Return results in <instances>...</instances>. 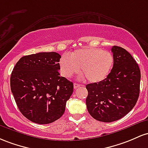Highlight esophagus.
Listing matches in <instances>:
<instances>
[{"instance_id": "1", "label": "esophagus", "mask_w": 148, "mask_h": 148, "mask_svg": "<svg viewBox=\"0 0 148 148\" xmlns=\"http://www.w3.org/2000/svg\"><path fill=\"white\" fill-rule=\"evenodd\" d=\"M74 89H77V87H79V86H80V84H77V83H74Z\"/></svg>"}]
</instances>
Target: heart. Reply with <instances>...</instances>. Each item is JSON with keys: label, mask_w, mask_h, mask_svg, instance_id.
Segmentation results:
<instances>
[{"label": "heart", "mask_w": 148, "mask_h": 148, "mask_svg": "<svg viewBox=\"0 0 148 148\" xmlns=\"http://www.w3.org/2000/svg\"><path fill=\"white\" fill-rule=\"evenodd\" d=\"M114 57L109 51L99 48L84 47L77 49L70 57L64 55L61 58V73L70 77L80 71L89 82L96 83L105 79L112 70Z\"/></svg>", "instance_id": "1"}]
</instances>
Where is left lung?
Instances as JSON below:
<instances>
[{
  "label": "left lung",
  "instance_id": "8db88e82",
  "mask_svg": "<svg viewBox=\"0 0 148 148\" xmlns=\"http://www.w3.org/2000/svg\"><path fill=\"white\" fill-rule=\"evenodd\" d=\"M114 64L108 77L86 85V104L93 118L112 122L132 110L140 93V71L133 56L124 48L113 46Z\"/></svg>",
  "mask_w": 148,
  "mask_h": 148
}]
</instances>
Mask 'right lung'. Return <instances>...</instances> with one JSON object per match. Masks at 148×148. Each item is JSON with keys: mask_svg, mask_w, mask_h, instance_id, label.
Instances as JSON below:
<instances>
[{"mask_svg": "<svg viewBox=\"0 0 148 148\" xmlns=\"http://www.w3.org/2000/svg\"><path fill=\"white\" fill-rule=\"evenodd\" d=\"M58 53L40 52L21 57L10 77L11 91L21 114L40 124L52 123L65 112L73 83L61 77Z\"/></svg>", "mask_w": 148, "mask_h": 148, "instance_id": "add662e5", "label": "right lung"}]
</instances>
